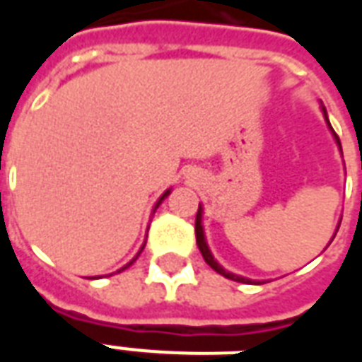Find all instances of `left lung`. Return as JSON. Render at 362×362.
Wrapping results in <instances>:
<instances>
[{
  "label": "left lung",
  "mask_w": 362,
  "mask_h": 362,
  "mask_svg": "<svg viewBox=\"0 0 362 362\" xmlns=\"http://www.w3.org/2000/svg\"><path fill=\"white\" fill-rule=\"evenodd\" d=\"M324 116H326V110H324ZM326 119H327V116H326ZM327 124H329V122H327ZM332 132H334V129H332ZM334 135H335V132H334ZM335 139H337V145L341 147V143H339V137H337V135H335ZM196 243H197V248H199V252H202V256H204V259L207 262V266L213 267V269H215L217 273H221L223 277H227V279H233V281H238V283H252V281L246 279V277H240V275H235V273L225 272V269H223V267H221L219 264L213 259L211 252H209V248H207V243H205L204 227H202V207L197 209V215H196Z\"/></svg>",
  "instance_id": "8db88e82"
}]
</instances>
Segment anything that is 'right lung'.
<instances>
[{"instance_id": "1", "label": "right lung", "mask_w": 362, "mask_h": 362, "mask_svg": "<svg viewBox=\"0 0 362 362\" xmlns=\"http://www.w3.org/2000/svg\"><path fill=\"white\" fill-rule=\"evenodd\" d=\"M168 194H170V189H166L165 194H163V196H160V199H158V202H157V205H155V209H157L158 205L163 204V199H165V197H166V196H168ZM141 250H143V248H141ZM141 250H139V254H141ZM139 254H137V256H139ZM137 256H135V258H134V259H132V262H129V264H127V266H126V267H129V266H132V264H134L135 259H137ZM126 267H122V269H126ZM122 269H119V272H122Z\"/></svg>"}]
</instances>
